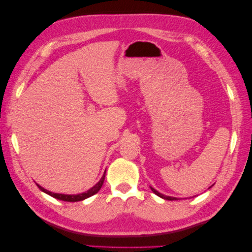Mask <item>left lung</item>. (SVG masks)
<instances>
[{
  "label": "left lung",
  "mask_w": 252,
  "mask_h": 252,
  "mask_svg": "<svg viewBox=\"0 0 252 252\" xmlns=\"http://www.w3.org/2000/svg\"><path fill=\"white\" fill-rule=\"evenodd\" d=\"M151 188V190L152 191H154L157 195H158L159 197H162V199H165V200H168V201H174V200H178L177 197H171V196H166V195H164V194H162V193H159L158 191H157V190L155 189V188H152V187H150Z\"/></svg>",
  "instance_id": "1"
}]
</instances>
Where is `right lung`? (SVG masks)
<instances>
[{"instance_id":"right-lung-1","label":"right lung","mask_w":252,"mask_h":252,"mask_svg":"<svg viewBox=\"0 0 252 252\" xmlns=\"http://www.w3.org/2000/svg\"><path fill=\"white\" fill-rule=\"evenodd\" d=\"M105 173H106V171L104 172L102 179H101L100 181H98L93 188H90V189L88 190V191L80 193V194H62V193H55V192L48 191V190H46V189H44V188L41 187L40 185L36 184V186L39 187L43 192L51 195L52 197H55V199H58V200H61V201H65V202H79V201H83V200L87 199V197L95 194V193L98 191V190L101 189V187H102V185H103V183H104V180H105Z\"/></svg>"}]
</instances>
